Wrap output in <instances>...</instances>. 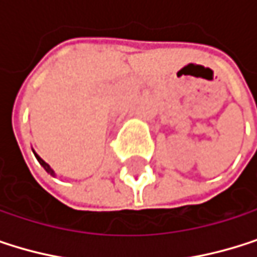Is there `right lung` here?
Returning <instances> with one entry per match:
<instances>
[{
  "label": "right lung",
  "mask_w": 257,
  "mask_h": 257,
  "mask_svg": "<svg viewBox=\"0 0 257 257\" xmlns=\"http://www.w3.org/2000/svg\"><path fill=\"white\" fill-rule=\"evenodd\" d=\"M33 152H34V151H33ZM34 157L37 158L39 164H40V166H42V167H43V169H45V170H46V172H48V173H49L51 176H55V172H54V170L51 169V166H49L48 163H45V161H43V160H42V158H40V157H39V155H37L36 152H34Z\"/></svg>",
  "instance_id": "obj_1"
}]
</instances>
